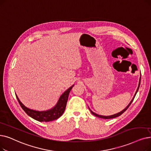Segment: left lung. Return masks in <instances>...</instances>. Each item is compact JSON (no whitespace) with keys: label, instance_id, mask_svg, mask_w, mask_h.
<instances>
[{"label":"left lung","instance_id":"1","mask_svg":"<svg viewBox=\"0 0 151 151\" xmlns=\"http://www.w3.org/2000/svg\"><path fill=\"white\" fill-rule=\"evenodd\" d=\"M140 83H141V77H140V78H139V85H138V87H137V90H136V93H135V94H134V97H133V99H132V101H131V102H129V104L128 105V106H127L125 109H123L122 111H121V112H119V113H117V114H114V115H110V116H103V115H97V114H96V113L93 112V111L91 110H90V109L89 108V110L91 111V112L92 113V114H93L94 115H95V116H97V117L101 118V119H114V118H115V117H117V116H120L122 114H123V113H124V112H125V111L128 109V108L129 107V106L131 105V104H132V102L133 101V100H134V97H135V96H136V93H137V91H138V89H139V86H140Z\"/></svg>","mask_w":151,"mask_h":151}]
</instances>
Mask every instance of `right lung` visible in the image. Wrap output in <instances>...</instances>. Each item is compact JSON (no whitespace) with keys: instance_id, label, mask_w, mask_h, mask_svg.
<instances>
[{"instance_id":"obj_1","label":"right lung","mask_w":151,"mask_h":151,"mask_svg":"<svg viewBox=\"0 0 151 151\" xmlns=\"http://www.w3.org/2000/svg\"><path fill=\"white\" fill-rule=\"evenodd\" d=\"M73 86L74 85L69 88L62 94L55 107L46 111H36L27 108L19 100L17 94L15 95L19 105H20V106L26 112V114H27L28 115L37 121L41 122H47L55 120L62 115L65 110V108H66L69 93Z\"/></svg>"}]
</instances>
